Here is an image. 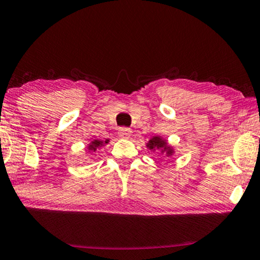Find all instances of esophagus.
Returning <instances> with one entry per match:
<instances>
[{
	"label": "esophagus",
	"mask_w": 260,
	"mask_h": 260,
	"mask_svg": "<svg viewBox=\"0 0 260 260\" xmlns=\"http://www.w3.org/2000/svg\"><path fill=\"white\" fill-rule=\"evenodd\" d=\"M131 133H132L131 129L126 128V127H121V128H120L119 132H118L119 137L122 138V139H128L131 137Z\"/></svg>",
	"instance_id": "34e87169"
}]
</instances>
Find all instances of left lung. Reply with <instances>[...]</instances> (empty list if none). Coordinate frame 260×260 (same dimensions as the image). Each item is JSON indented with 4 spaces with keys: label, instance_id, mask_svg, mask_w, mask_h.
Listing matches in <instances>:
<instances>
[{
    "label": "left lung",
    "instance_id": "1",
    "mask_svg": "<svg viewBox=\"0 0 260 260\" xmlns=\"http://www.w3.org/2000/svg\"><path fill=\"white\" fill-rule=\"evenodd\" d=\"M146 147H147L149 151L154 152L155 149H158L162 153H165L167 156H171L174 154V149L172 146L168 145L167 140L165 139H162L161 137H159V135H155V137H153L151 140H149L147 144H146Z\"/></svg>",
    "mask_w": 260,
    "mask_h": 260
}]
</instances>
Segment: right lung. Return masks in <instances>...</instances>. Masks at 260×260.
I'll list each match as a JSON object with an SVG mask.
<instances>
[{"instance_id":"right-lung-1","label":"right lung","mask_w":260,"mask_h":260,"mask_svg":"<svg viewBox=\"0 0 260 260\" xmlns=\"http://www.w3.org/2000/svg\"><path fill=\"white\" fill-rule=\"evenodd\" d=\"M108 142H109V139H106L105 141L104 140H99V139H94V140H92L88 145H87L86 152L87 153H95L99 148H101L102 146L108 144Z\"/></svg>"}]
</instances>
